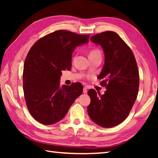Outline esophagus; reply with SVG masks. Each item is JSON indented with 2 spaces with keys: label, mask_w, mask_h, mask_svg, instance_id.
Wrapping results in <instances>:
<instances>
[{
  "label": "esophagus",
  "mask_w": 158,
  "mask_h": 158,
  "mask_svg": "<svg viewBox=\"0 0 158 158\" xmlns=\"http://www.w3.org/2000/svg\"><path fill=\"white\" fill-rule=\"evenodd\" d=\"M83 92L84 94H86L87 92H88V89H87V87L85 86L84 88H83Z\"/></svg>",
  "instance_id": "esophagus-1"
}]
</instances>
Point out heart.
<instances>
[{
  "instance_id": "b5f03b06",
  "label": "heart",
  "mask_w": 158,
  "mask_h": 158,
  "mask_svg": "<svg viewBox=\"0 0 158 158\" xmlns=\"http://www.w3.org/2000/svg\"><path fill=\"white\" fill-rule=\"evenodd\" d=\"M95 57H101V53H100V50L98 49H94L92 50L89 53V58H95Z\"/></svg>"
}]
</instances>
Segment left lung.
Wrapping results in <instances>:
<instances>
[{
    "mask_svg": "<svg viewBox=\"0 0 158 158\" xmlns=\"http://www.w3.org/2000/svg\"><path fill=\"white\" fill-rule=\"evenodd\" d=\"M90 41L100 45L105 54L104 64L98 78L106 91L100 95L89 89L88 115L94 122L103 127H112L125 120L136 99L139 73L132 50L113 31L94 35Z\"/></svg>",
    "mask_w": 158,
    "mask_h": 158,
    "instance_id": "obj_1",
    "label": "left lung"
}]
</instances>
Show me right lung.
<instances>
[{
    "instance_id": "1",
    "label": "right lung",
    "mask_w": 158,
    "mask_h": 158,
    "mask_svg": "<svg viewBox=\"0 0 158 158\" xmlns=\"http://www.w3.org/2000/svg\"><path fill=\"white\" fill-rule=\"evenodd\" d=\"M89 35L57 31L36 41L26 56L23 89L26 105L34 118L44 125L62 119L83 92L80 83L60 86L62 70H70L72 53L89 41Z\"/></svg>"
}]
</instances>
